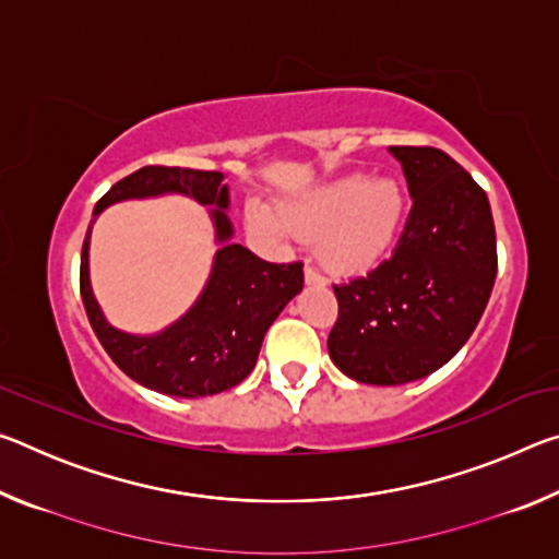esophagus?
I'll return each mask as SVG.
<instances>
[{
  "label": "esophagus",
  "mask_w": 559,
  "mask_h": 559,
  "mask_svg": "<svg viewBox=\"0 0 559 559\" xmlns=\"http://www.w3.org/2000/svg\"><path fill=\"white\" fill-rule=\"evenodd\" d=\"M306 283L308 286H325V278L313 266H306Z\"/></svg>",
  "instance_id": "34e87169"
}]
</instances>
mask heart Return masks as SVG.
I'll use <instances>...</instances> for the list:
<instances>
[{"label": "heart", "mask_w": 559, "mask_h": 559, "mask_svg": "<svg viewBox=\"0 0 559 559\" xmlns=\"http://www.w3.org/2000/svg\"><path fill=\"white\" fill-rule=\"evenodd\" d=\"M243 219L246 229L269 243L290 241L296 234L320 236V259L328 269L362 273L394 251L404 231L406 200L394 179L347 175L290 197L278 210L253 200Z\"/></svg>", "instance_id": "b5f03b06"}]
</instances>
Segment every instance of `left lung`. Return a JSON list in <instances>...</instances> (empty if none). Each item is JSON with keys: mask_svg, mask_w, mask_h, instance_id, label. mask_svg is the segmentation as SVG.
<instances>
[{"mask_svg": "<svg viewBox=\"0 0 559 559\" xmlns=\"http://www.w3.org/2000/svg\"><path fill=\"white\" fill-rule=\"evenodd\" d=\"M412 212L390 261L337 283L328 353L349 380L416 382L466 345L496 283V226L484 189L437 147H390Z\"/></svg>", "mask_w": 559, "mask_h": 559, "instance_id": "left-lung-1", "label": "left lung"}]
</instances>
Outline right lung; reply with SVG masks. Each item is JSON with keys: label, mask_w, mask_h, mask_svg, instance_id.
<instances>
[{"label": "right lung", "mask_w": 559, "mask_h": 559, "mask_svg": "<svg viewBox=\"0 0 559 559\" xmlns=\"http://www.w3.org/2000/svg\"><path fill=\"white\" fill-rule=\"evenodd\" d=\"M182 193L211 210L215 254L211 278L193 308L153 336L126 334L102 313L90 286V231L110 203ZM229 185L222 173L187 167H140L120 179L93 210L81 251V298L91 328L130 380L169 396H210L239 384L257 367L263 337L281 310L302 290V263H269L234 243Z\"/></svg>", "instance_id": "right-lung-1"}]
</instances>
